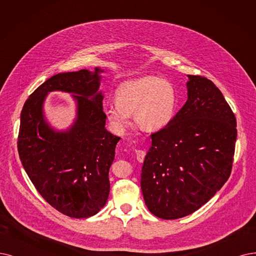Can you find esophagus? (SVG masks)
<instances>
[{
    "label": "esophagus",
    "instance_id": "1",
    "mask_svg": "<svg viewBox=\"0 0 256 256\" xmlns=\"http://www.w3.org/2000/svg\"><path fill=\"white\" fill-rule=\"evenodd\" d=\"M145 156H146V151L145 150H136V158L140 162H144Z\"/></svg>",
    "mask_w": 256,
    "mask_h": 256
}]
</instances>
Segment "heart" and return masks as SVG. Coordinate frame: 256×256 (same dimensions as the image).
<instances>
[{
  "instance_id": "obj_1",
  "label": "heart",
  "mask_w": 256,
  "mask_h": 256,
  "mask_svg": "<svg viewBox=\"0 0 256 256\" xmlns=\"http://www.w3.org/2000/svg\"><path fill=\"white\" fill-rule=\"evenodd\" d=\"M116 104L106 109L111 126L124 131L134 114L136 125L145 131H158L172 120L176 109V94L167 80L147 76L120 86Z\"/></svg>"
}]
</instances>
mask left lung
Segmentation results:
<instances>
[{
  "mask_svg": "<svg viewBox=\"0 0 256 256\" xmlns=\"http://www.w3.org/2000/svg\"><path fill=\"white\" fill-rule=\"evenodd\" d=\"M188 100L169 124L151 134L140 188L149 211L162 220L196 212L231 174L236 118L210 80L188 76Z\"/></svg>",
  "mask_w": 256,
  "mask_h": 256,
  "instance_id": "1",
  "label": "left lung"
}]
</instances>
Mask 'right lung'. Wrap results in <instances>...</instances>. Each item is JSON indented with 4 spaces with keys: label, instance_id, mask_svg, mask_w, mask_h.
I'll return each mask as SVG.
<instances>
[{
    "label": "right lung",
    "instance_id": "right-lung-1",
    "mask_svg": "<svg viewBox=\"0 0 256 256\" xmlns=\"http://www.w3.org/2000/svg\"><path fill=\"white\" fill-rule=\"evenodd\" d=\"M86 69L58 74L29 96L21 112L18 151L23 167L42 198L74 218L96 214L107 202L109 168L120 138L105 128L100 72ZM73 94L78 118L66 132H56L44 120L42 103L51 90Z\"/></svg>",
    "mask_w": 256,
    "mask_h": 256
}]
</instances>
